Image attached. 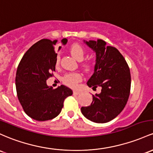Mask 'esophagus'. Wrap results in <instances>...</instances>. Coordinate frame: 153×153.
<instances>
[{
  "label": "esophagus",
  "mask_w": 153,
  "mask_h": 153,
  "mask_svg": "<svg viewBox=\"0 0 153 153\" xmlns=\"http://www.w3.org/2000/svg\"><path fill=\"white\" fill-rule=\"evenodd\" d=\"M80 94V91H73V94L74 95H78Z\"/></svg>",
  "instance_id": "1"
}]
</instances>
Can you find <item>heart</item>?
<instances>
[{
	"label": "heart",
	"instance_id": "obj_1",
	"mask_svg": "<svg viewBox=\"0 0 153 153\" xmlns=\"http://www.w3.org/2000/svg\"><path fill=\"white\" fill-rule=\"evenodd\" d=\"M70 51L71 54L73 55V57H75L76 59L82 60L83 59L85 54V50L83 47L81 45L78 44V43H74L71 46L70 48ZM59 62V56H57L56 59V63ZM92 63L91 62H86L83 64V67L86 70H89L91 69ZM82 80V75L81 74L78 73H69L66 75L64 78L63 81L65 84H66L68 86L71 87V88H75L77 86L78 83Z\"/></svg>",
	"mask_w": 153,
	"mask_h": 153
}]
</instances>
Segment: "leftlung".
<instances>
[{
    "mask_svg": "<svg viewBox=\"0 0 153 153\" xmlns=\"http://www.w3.org/2000/svg\"><path fill=\"white\" fill-rule=\"evenodd\" d=\"M96 53L94 72L87 85L96 89L101 87V93L93 95L88 107H82V114L91 121L107 123L117 117L126 105L131 90V73L123 55L116 48L107 46L98 39L84 41Z\"/></svg>",
    "mask_w": 153,
    "mask_h": 153,
    "instance_id": "left-lung-1",
    "label": "left lung"
}]
</instances>
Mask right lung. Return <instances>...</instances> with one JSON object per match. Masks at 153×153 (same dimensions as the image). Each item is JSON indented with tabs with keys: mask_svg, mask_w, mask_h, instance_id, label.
Returning a JSON list of instances; mask_svg holds the SVG:
<instances>
[{
	"mask_svg": "<svg viewBox=\"0 0 153 153\" xmlns=\"http://www.w3.org/2000/svg\"><path fill=\"white\" fill-rule=\"evenodd\" d=\"M56 42L42 39L33 44L22 58L16 70L18 100L25 113L38 121L56 117L61 112L65 99L73 94V91L64 85L55 89L47 85L46 80L55 71ZM67 42L66 38L62 40L63 45Z\"/></svg>",
	"mask_w": 153,
	"mask_h": 153,
	"instance_id": "obj_1",
	"label": "right lung"
}]
</instances>
